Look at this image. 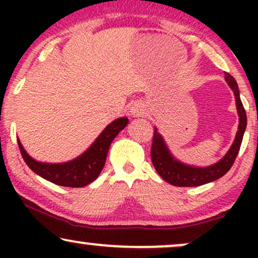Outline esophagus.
Instances as JSON below:
<instances>
[{
    "label": "esophagus",
    "mask_w": 258,
    "mask_h": 258,
    "mask_svg": "<svg viewBox=\"0 0 258 258\" xmlns=\"http://www.w3.org/2000/svg\"><path fill=\"white\" fill-rule=\"evenodd\" d=\"M144 111H146V109H144V106L141 104H135V105H132V108H131V114L135 115V116L143 115Z\"/></svg>",
    "instance_id": "1"
}]
</instances>
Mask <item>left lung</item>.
Instances as JSON below:
<instances>
[{
	"instance_id": "8db88e82",
	"label": "left lung",
	"mask_w": 258,
	"mask_h": 258,
	"mask_svg": "<svg viewBox=\"0 0 258 258\" xmlns=\"http://www.w3.org/2000/svg\"><path fill=\"white\" fill-rule=\"evenodd\" d=\"M224 79H226L228 86L233 91L234 97H235V105L239 115V126L232 147L229 148L226 155L220 161L206 167L184 164V162L179 161L178 159L174 158L173 154L168 149L164 137L158 132V128L155 127V130H154L152 153H150L152 154L153 165L155 167L156 172L161 176V178L166 180L170 184L176 186L203 185L221 178L232 167L234 160H235L239 149H240L244 132L246 130L247 119L244 105L241 103L240 92H239V87L235 79L228 73H224Z\"/></svg>"
}]
</instances>
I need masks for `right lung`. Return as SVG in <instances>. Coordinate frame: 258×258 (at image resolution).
I'll return each instance as SVG.
<instances>
[{
  "mask_svg": "<svg viewBox=\"0 0 258 258\" xmlns=\"http://www.w3.org/2000/svg\"><path fill=\"white\" fill-rule=\"evenodd\" d=\"M128 123L127 117H119L109 123L96 141L78 158L67 162H41L31 158L23 147L22 142L18 139L20 153L29 167L42 178L61 186L81 188L90 184L98 178L99 173L104 167L109 147L114 138Z\"/></svg>",
  "mask_w": 258,
  "mask_h": 258,
  "instance_id": "obj_1",
  "label": "right lung"
}]
</instances>
